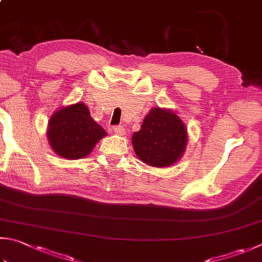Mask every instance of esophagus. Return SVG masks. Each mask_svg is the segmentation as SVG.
<instances>
[{
	"label": "esophagus",
	"instance_id": "1",
	"mask_svg": "<svg viewBox=\"0 0 262 262\" xmlns=\"http://www.w3.org/2000/svg\"><path fill=\"white\" fill-rule=\"evenodd\" d=\"M114 132L118 136H124L125 135V129L122 125L114 126Z\"/></svg>",
	"mask_w": 262,
	"mask_h": 262
}]
</instances>
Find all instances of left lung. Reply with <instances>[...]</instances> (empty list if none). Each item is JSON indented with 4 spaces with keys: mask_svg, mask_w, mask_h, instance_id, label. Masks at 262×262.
Listing matches in <instances>:
<instances>
[{
    "mask_svg": "<svg viewBox=\"0 0 262 262\" xmlns=\"http://www.w3.org/2000/svg\"><path fill=\"white\" fill-rule=\"evenodd\" d=\"M132 146L138 159L155 167H166L179 161L186 150L188 132L173 111L151 108L139 131L133 133Z\"/></svg>",
    "mask_w": 262,
    "mask_h": 262,
    "instance_id": "8db88e82",
    "label": "left lung"
}]
</instances>
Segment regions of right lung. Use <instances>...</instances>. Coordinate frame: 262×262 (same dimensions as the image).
Masks as SVG:
<instances>
[{"label": "right lung", "instance_id": "add662e5", "mask_svg": "<svg viewBox=\"0 0 262 262\" xmlns=\"http://www.w3.org/2000/svg\"><path fill=\"white\" fill-rule=\"evenodd\" d=\"M106 136L107 132L93 120L83 102L59 108L48 123L49 145L58 156L67 160L88 156Z\"/></svg>", "mask_w": 262, "mask_h": 262}]
</instances>
